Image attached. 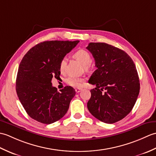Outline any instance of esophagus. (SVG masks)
Wrapping results in <instances>:
<instances>
[{
	"instance_id": "obj_1",
	"label": "esophagus",
	"mask_w": 156,
	"mask_h": 156,
	"mask_svg": "<svg viewBox=\"0 0 156 156\" xmlns=\"http://www.w3.org/2000/svg\"><path fill=\"white\" fill-rule=\"evenodd\" d=\"M81 90H82L81 88H76L75 89V91H76V93H78V92H80Z\"/></svg>"
}]
</instances>
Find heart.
<instances>
[{"label":"heart","instance_id":"1","mask_svg":"<svg viewBox=\"0 0 156 156\" xmlns=\"http://www.w3.org/2000/svg\"><path fill=\"white\" fill-rule=\"evenodd\" d=\"M74 57L78 59L82 64L84 66L86 69H88L89 66L92 62V57L89 53L84 50V49H79L77 51L75 52ZM66 64H67V59L66 58H63L59 63V70L62 73H64L66 71ZM83 79L78 76H69V77L66 79V82L72 87H80L82 84Z\"/></svg>","mask_w":156,"mask_h":156}]
</instances>
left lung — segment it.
Instances as JSON below:
<instances>
[{
	"label": "left lung",
	"mask_w": 156,
	"mask_h": 156,
	"mask_svg": "<svg viewBox=\"0 0 156 156\" xmlns=\"http://www.w3.org/2000/svg\"><path fill=\"white\" fill-rule=\"evenodd\" d=\"M87 49L97 68L88 80L96 88L90 90L88 109L101 121L114 123L125 117L136 102L140 89L136 67L127 53L111 45L90 43Z\"/></svg>",
	"instance_id": "1"
}]
</instances>
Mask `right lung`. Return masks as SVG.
<instances>
[{
	"mask_svg": "<svg viewBox=\"0 0 156 156\" xmlns=\"http://www.w3.org/2000/svg\"><path fill=\"white\" fill-rule=\"evenodd\" d=\"M78 43L44 41L29 49L23 58L16 76V91L23 108L34 120L51 124L67 112L75 90L67 86L58 92L51 80L59 77L60 61Z\"/></svg>",
	"mask_w": 156,
	"mask_h": 156,
	"instance_id": "right-lung-1",
	"label": "right lung"
}]
</instances>
